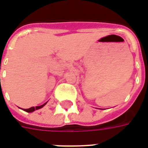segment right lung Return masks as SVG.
I'll list each match as a JSON object with an SVG mask.
<instances>
[{"label":"right lung","instance_id":"right-lung-1","mask_svg":"<svg viewBox=\"0 0 148 148\" xmlns=\"http://www.w3.org/2000/svg\"><path fill=\"white\" fill-rule=\"evenodd\" d=\"M46 104H47V102L44 103L43 105H42V106H36V107H32V108H29V109H24V111L27 112H34L35 110H37V109H41V108H42L43 106H45Z\"/></svg>","mask_w":148,"mask_h":148}]
</instances>
